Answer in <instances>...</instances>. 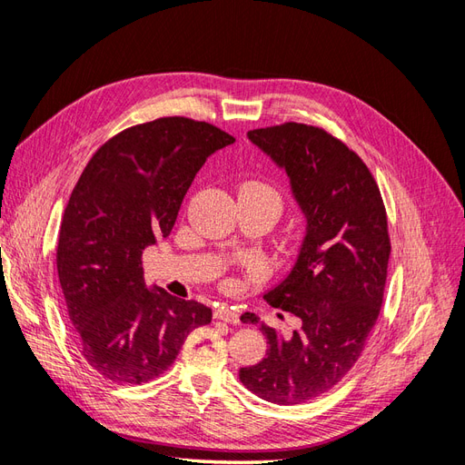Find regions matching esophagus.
I'll use <instances>...</instances> for the list:
<instances>
[{
  "mask_svg": "<svg viewBox=\"0 0 465 465\" xmlns=\"http://www.w3.org/2000/svg\"><path fill=\"white\" fill-rule=\"evenodd\" d=\"M213 318L215 320H223V322H229V323H238V312L232 311V308H229V306L215 308Z\"/></svg>",
  "mask_w": 465,
  "mask_h": 465,
  "instance_id": "1",
  "label": "esophagus"
}]
</instances>
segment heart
<instances>
[{
  "label": "heart",
  "instance_id": "1",
  "mask_svg": "<svg viewBox=\"0 0 465 465\" xmlns=\"http://www.w3.org/2000/svg\"><path fill=\"white\" fill-rule=\"evenodd\" d=\"M242 188L262 195L263 200H267L277 209V213H281V207H283V200H281V193L272 184H265V182L252 180V182H246V184H242Z\"/></svg>",
  "mask_w": 465,
  "mask_h": 465
}]
</instances>
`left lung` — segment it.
Segmentation results:
<instances>
[{
    "label": "left lung",
    "instance_id": "obj_1",
    "mask_svg": "<svg viewBox=\"0 0 465 465\" xmlns=\"http://www.w3.org/2000/svg\"><path fill=\"white\" fill-rule=\"evenodd\" d=\"M283 166L308 221L292 272L263 299L301 318L291 340L260 323L267 357L238 372L258 398L297 405L341 382L367 345L384 301L388 215L369 166L340 137L297 122L250 130ZM244 320L258 322L254 314Z\"/></svg>",
    "mask_w": 465,
    "mask_h": 465
}]
</instances>
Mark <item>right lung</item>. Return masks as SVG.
Listing matches in <instances>:
<instances>
[{
	"label": "right lung",
	"mask_w": 465,
	"mask_h": 465,
	"mask_svg": "<svg viewBox=\"0 0 465 465\" xmlns=\"http://www.w3.org/2000/svg\"><path fill=\"white\" fill-rule=\"evenodd\" d=\"M234 137L207 122L166 116L98 147L64 211L55 265L81 353L118 384L161 376L211 308L143 281V250L174 227L211 153Z\"/></svg>",
	"instance_id": "add662e5"
}]
</instances>
